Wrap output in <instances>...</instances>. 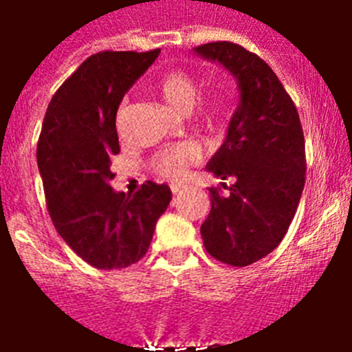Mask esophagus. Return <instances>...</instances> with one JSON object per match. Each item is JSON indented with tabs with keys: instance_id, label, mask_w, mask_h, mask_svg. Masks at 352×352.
<instances>
[{
	"instance_id": "34e87169",
	"label": "esophagus",
	"mask_w": 352,
	"mask_h": 352,
	"mask_svg": "<svg viewBox=\"0 0 352 352\" xmlns=\"http://www.w3.org/2000/svg\"><path fill=\"white\" fill-rule=\"evenodd\" d=\"M182 188H184L182 184H173V186H171V192H173V195H177V193L181 192Z\"/></svg>"
}]
</instances>
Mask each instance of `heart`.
Segmentation results:
<instances>
[{
  "mask_svg": "<svg viewBox=\"0 0 352 352\" xmlns=\"http://www.w3.org/2000/svg\"><path fill=\"white\" fill-rule=\"evenodd\" d=\"M159 93L162 100L171 111L179 115L192 113L201 95L197 80L184 71H171L166 73L159 82ZM199 159V149L192 144H181L175 148L168 149L155 159L153 166L157 173L168 179H179L184 173L188 164Z\"/></svg>",
  "mask_w": 352,
  "mask_h": 352,
  "instance_id": "obj_1",
  "label": "heart"
}]
</instances>
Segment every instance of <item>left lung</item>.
Wrapping results in <instances>:
<instances>
[{
    "instance_id": "obj_1",
    "label": "left lung",
    "mask_w": 352,
    "mask_h": 352,
    "mask_svg": "<svg viewBox=\"0 0 352 352\" xmlns=\"http://www.w3.org/2000/svg\"><path fill=\"white\" fill-rule=\"evenodd\" d=\"M237 82L239 104L225 142L206 171L234 179L226 195L210 190V214L201 226L204 248L217 261L248 267L281 243L305 186V138L296 106L276 73L232 41L193 47Z\"/></svg>"
}]
</instances>
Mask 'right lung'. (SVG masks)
<instances>
[{
  "mask_svg": "<svg viewBox=\"0 0 352 352\" xmlns=\"http://www.w3.org/2000/svg\"><path fill=\"white\" fill-rule=\"evenodd\" d=\"M159 49L96 52L54 93L40 140L47 208L62 239L91 267L117 270L146 256L155 225L171 201L168 184L115 192L111 157L120 151L117 111Z\"/></svg>",
  "mask_w": 352,
  "mask_h": 352,
  "instance_id": "right-lung-1",
  "label": "right lung"
}]
</instances>
